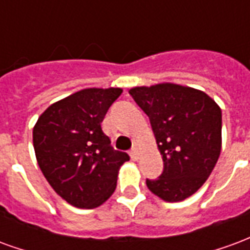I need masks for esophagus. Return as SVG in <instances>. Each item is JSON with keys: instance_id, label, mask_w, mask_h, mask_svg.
<instances>
[{"instance_id": "34e87169", "label": "esophagus", "mask_w": 250, "mask_h": 250, "mask_svg": "<svg viewBox=\"0 0 250 250\" xmlns=\"http://www.w3.org/2000/svg\"><path fill=\"white\" fill-rule=\"evenodd\" d=\"M130 155L132 158V161H138L139 159V154H138V150L136 148H132L130 151Z\"/></svg>"}]
</instances>
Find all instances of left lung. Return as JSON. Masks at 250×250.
<instances>
[{
    "mask_svg": "<svg viewBox=\"0 0 250 250\" xmlns=\"http://www.w3.org/2000/svg\"><path fill=\"white\" fill-rule=\"evenodd\" d=\"M128 92L148 116L163 158L162 174L146 179L147 188L163 201H184L206 182L218 161L221 108L202 91L171 83Z\"/></svg>",
    "mask_w": 250,
    "mask_h": 250,
    "instance_id": "obj_1",
    "label": "left lung"
}]
</instances>
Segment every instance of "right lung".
I'll return each instance as SVG.
<instances>
[{
  "mask_svg": "<svg viewBox=\"0 0 250 250\" xmlns=\"http://www.w3.org/2000/svg\"><path fill=\"white\" fill-rule=\"evenodd\" d=\"M122 88H87L56 102L33 128L36 158L53 190L68 204L93 209L116 188L118 171L130 157L114 150L102 130Z\"/></svg>",
  "mask_w": 250,
  "mask_h": 250,
  "instance_id": "add662e5",
  "label": "right lung"
}]
</instances>
